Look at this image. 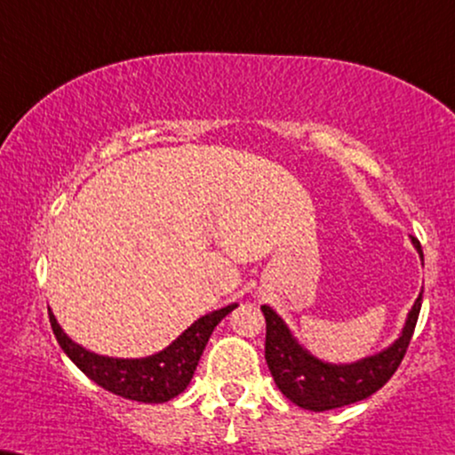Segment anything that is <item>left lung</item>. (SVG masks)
Returning <instances> with one entry per match:
<instances>
[{"instance_id":"1","label":"left lung","mask_w":455,"mask_h":455,"mask_svg":"<svg viewBox=\"0 0 455 455\" xmlns=\"http://www.w3.org/2000/svg\"><path fill=\"white\" fill-rule=\"evenodd\" d=\"M411 241L422 256L419 241L416 237H411ZM419 307H422V294L418 296L410 317H407L403 333L393 347L350 365H331L315 359L291 338L287 325L273 308L260 307L264 319H267L264 359L273 373L275 384L291 403L310 411L336 410V407L367 399L393 378L396 367L403 361L413 330H416Z\"/></svg>"}]
</instances>
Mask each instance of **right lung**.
Here are the masks:
<instances>
[{
  "mask_svg": "<svg viewBox=\"0 0 455 455\" xmlns=\"http://www.w3.org/2000/svg\"><path fill=\"white\" fill-rule=\"evenodd\" d=\"M235 307L237 304H228V307L197 319L168 348L157 355L145 356V359H111V356L90 353L75 344L60 330L50 308L48 315L52 331H54L60 348L90 380H94L108 393L124 396V399L142 401V403H165L188 387L212 331Z\"/></svg>",
  "mask_w": 455,
  "mask_h": 455,
  "instance_id": "1",
  "label": "right lung"
}]
</instances>
